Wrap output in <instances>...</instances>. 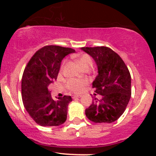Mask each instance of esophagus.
I'll return each mask as SVG.
<instances>
[{
  "label": "esophagus",
  "instance_id": "esophagus-1",
  "mask_svg": "<svg viewBox=\"0 0 156 156\" xmlns=\"http://www.w3.org/2000/svg\"><path fill=\"white\" fill-rule=\"evenodd\" d=\"M80 97H81V96H78V95H74V96H72V98H73V99L80 98Z\"/></svg>",
  "mask_w": 156,
  "mask_h": 156
}]
</instances>
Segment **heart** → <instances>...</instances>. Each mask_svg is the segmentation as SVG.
Segmentation results:
<instances>
[{
    "mask_svg": "<svg viewBox=\"0 0 156 156\" xmlns=\"http://www.w3.org/2000/svg\"><path fill=\"white\" fill-rule=\"evenodd\" d=\"M77 62L81 67V69H84V70L87 69H91L94 66V61H93L92 58L87 54H82L78 56V59H77ZM84 84V81L69 79L67 82V87L71 90L75 91V92H79L82 89Z\"/></svg>",
    "mask_w": 156,
    "mask_h": 156,
    "instance_id": "b5f03b06",
    "label": "heart"
}]
</instances>
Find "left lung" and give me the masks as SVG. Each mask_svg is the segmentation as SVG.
<instances>
[{
  "label": "left lung",
  "mask_w": 156,
  "mask_h": 156,
  "mask_svg": "<svg viewBox=\"0 0 156 156\" xmlns=\"http://www.w3.org/2000/svg\"><path fill=\"white\" fill-rule=\"evenodd\" d=\"M95 61L98 75L93 88L102 96L95 98L85 109V115L94 123H112L124 113L131 95V78L122 58L106 47L81 48Z\"/></svg>",
  "instance_id": "obj_1"
}]
</instances>
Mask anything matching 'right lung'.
<instances>
[{"label":"right lung","mask_w":156,"mask_h":156,"mask_svg":"<svg viewBox=\"0 0 156 156\" xmlns=\"http://www.w3.org/2000/svg\"><path fill=\"white\" fill-rule=\"evenodd\" d=\"M72 48L44 47L26 66L22 78V97L26 111L41 126H59L66 121L70 96L53 100L48 87L56 80L63 58L75 53Z\"/></svg>","instance_id":"1"}]
</instances>
